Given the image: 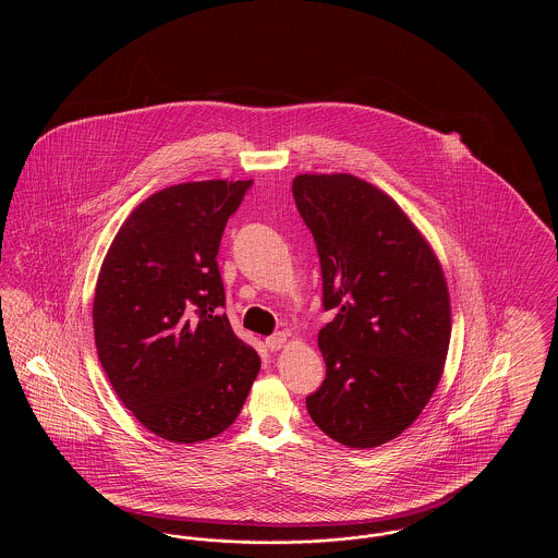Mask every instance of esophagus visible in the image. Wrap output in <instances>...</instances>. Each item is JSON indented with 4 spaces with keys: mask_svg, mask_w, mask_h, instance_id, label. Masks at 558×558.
<instances>
[{
    "mask_svg": "<svg viewBox=\"0 0 558 558\" xmlns=\"http://www.w3.org/2000/svg\"><path fill=\"white\" fill-rule=\"evenodd\" d=\"M287 341H289V337L284 332H276V335L267 337L266 345L269 351H280L282 347L287 345Z\"/></svg>",
    "mask_w": 558,
    "mask_h": 558,
    "instance_id": "esophagus-1",
    "label": "esophagus"
}]
</instances>
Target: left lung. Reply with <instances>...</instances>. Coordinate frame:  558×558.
<instances>
[{"label":"left lung","instance_id":"8db88e82","mask_svg":"<svg viewBox=\"0 0 558 558\" xmlns=\"http://www.w3.org/2000/svg\"><path fill=\"white\" fill-rule=\"evenodd\" d=\"M292 196L318 244L326 378L312 421L347 448L399 437L433 398L448 357V282L433 246L398 203L351 173H301Z\"/></svg>","mask_w":558,"mask_h":558}]
</instances>
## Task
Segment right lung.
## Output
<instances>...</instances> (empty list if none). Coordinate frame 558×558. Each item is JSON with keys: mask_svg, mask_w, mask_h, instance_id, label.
Wrapping results in <instances>:
<instances>
[{"mask_svg": "<svg viewBox=\"0 0 558 558\" xmlns=\"http://www.w3.org/2000/svg\"><path fill=\"white\" fill-rule=\"evenodd\" d=\"M248 186L205 180L150 194L119 228L98 274L100 364L133 416L173 444L223 433L262 368L219 314L226 292L215 259Z\"/></svg>", "mask_w": 558, "mask_h": 558, "instance_id": "1", "label": "right lung"}]
</instances>
